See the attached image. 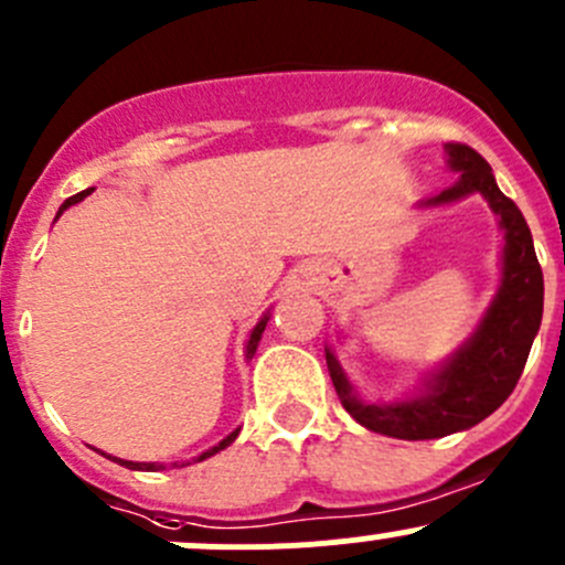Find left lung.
Returning a JSON list of instances; mask_svg holds the SVG:
<instances>
[{
	"label": "left lung",
	"instance_id": "8db88e82",
	"mask_svg": "<svg viewBox=\"0 0 565 565\" xmlns=\"http://www.w3.org/2000/svg\"><path fill=\"white\" fill-rule=\"evenodd\" d=\"M445 156L456 181L434 198L420 200L417 209H443L480 194L502 231L500 285L475 332L448 360L426 371L415 393L395 401L362 398L332 345H323L329 376L343 409L367 431L409 443L467 431L500 409L522 376L544 316V275L522 211L500 192L494 172L478 150L448 142Z\"/></svg>",
	"mask_w": 565,
	"mask_h": 565
}]
</instances>
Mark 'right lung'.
Listing matches in <instances>:
<instances>
[{"label":"right lung","instance_id":"1","mask_svg":"<svg viewBox=\"0 0 565 565\" xmlns=\"http://www.w3.org/2000/svg\"><path fill=\"white\" fill-rule=\"evenodd\" d=\"M90 192H93V189H87V192H79V194H74V198L65 200V203L60 205V211H57V220H60V216H63V211H68L71 205L82 203V200H85ZM269 316H271V312H264V316H260V321L253 327V332H249L247 345H244V360H247V362L253 360L255 351H258V343H260V338H264V329H266V323H269ZM238 431H242V428H236V431H231L225 439H222L220 445H214V448H209V450H205V454L194 456L192 461H205V459H211V456H214V454H220V450H225L227 445L236 443ZM104 456H106V454H104ZM106 459L117 461V465L128 467V470H142V472H159V470H164V467H167V465H161V461H126V459H117V456H106ZM192 461H172V467H186V465H192Z\"/></svg>","mask_w":565,"mask_h":565}]
</instances>
